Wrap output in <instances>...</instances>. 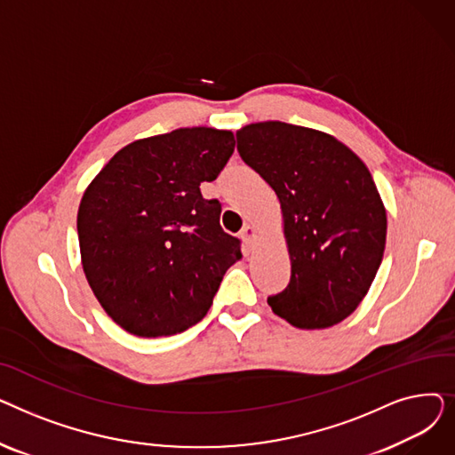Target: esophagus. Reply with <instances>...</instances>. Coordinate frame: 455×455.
Wrapping results in <instances>:
<instances>
[{"label":"esophagus","instance_id":"esophagus-1","mask_svg":"<svg viewBox=\"0 0 455 455\" xmlns=\"http://www.w3.org/2000/svg\"><path fill=\"white\" fill-rule=\"evenodd\" d=\"M240 237L245 242V245H252L254 240H256V230L252 227H243L242 232H240Z\"/></svg>","mask_w":455,"mask_h":455}]
</instances>
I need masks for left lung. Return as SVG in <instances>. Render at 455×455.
Returning a JSON list of instances; mask_svg holds the SVG:
<instances>
[{
  "instance_id": "8db88e82",
  "label": "left lung",
  "mask_w": 455,
  "mask_h": 455,
  "mask_svg": "<svg viewBox=\"0 0 455 455\" xmlns=\"http://www.w3.org/2000/svg\"><path fill=\"white\" fill-rule=\"evenodd\" d=\"M237 153L280 201L288 288L267 299L297 328H328L360 306L384 258L387 215L367 165L339 140L283 122L235 132Z\"/></svg>"
}]
</instances>
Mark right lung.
Returning a JSON list of instances; mask_svg holds the SVG:
<instances>
[{
    "label": "right lung",
    "mask_w": 455,
    "mask_h": 455,
    "mask_svg": "<svg viewBox=\"0 0 455 455\" xmlns=\"http://www.w3.org/2000/svg\"><path fill=\"white\" fill-rule=\"evenodd\" d=\"M234 134L177 129L129 143L100 172L77 213L83 269L124 330L173 336L197 324L240 240L220 225L221 203L201 196L234 153Z\"/></svg>",
    "instance_id": "right-lung-1"
}]
</instances>
